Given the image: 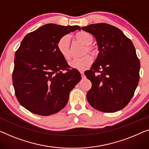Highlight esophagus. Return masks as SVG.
Instances as JSON below:
<instances>
[{"label": "esophagus", "instance_id": "esophagus-1", "mask_svg": "<svg viewBox=\"0 0 149 149\" xmlns=\"http://www.w3.org/2000/svg\"><path fill=\"white\" fill-rule=\"evenodd\" d=\"M80 74H81V78H82V79H84V78H85V75H84V73L83 72H80Z\"/></svg>", "mask_w": 149, "mask_h": 149}]
</instances>
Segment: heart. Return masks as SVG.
<instances>
[{"mask_svg":"<svg viewBox=\"0 0 149 149\" xmlns=\"http://www.w3.org/2000/svg\"><path fill=\"white\" fill-rule=\"evenodd\" d=\"M75 39L77 41L86 45L84 49L83 55L90 53L92 56H96L97 54V50L94 46L91 45L94 41V37L90 33L86 31H79L74 35ZM57 49L63 56L64 59L67 61H69L72 59V53L70 49V39L68 35H65L61 37L58 40L57 43ZM92 58L90 55H86L81 58L76 59L71 62L70 65L72 68L76 69L79 71H84L90 67L92 63Z\"/></svg>","mask_w":149,"mask_h":149,"instance_id":"obj_1","label":"heart"}]
</instances>
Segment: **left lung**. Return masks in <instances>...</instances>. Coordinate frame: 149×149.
I'll return each instance as SVG.
<instances>
[{
	"label": "left lung",
	"mask_w": 149,
	"mask_h": 149,
	"mask_svg": "<svg viewBox=\"0 0 149 149\" xmlns=\"http://www.w3.org/2000/svg\"><path fill=\"white\" fill-rule=\"evenodd\" d=\"M81 29L96 38L100 51L96 60L84 74L92 82L86 97L91 106L115 112L127 106L139 81L140 61L132 42L109 24L96 23Z\"/></svg>",
	"instance_id": "left-lung-1"
}]
</instances>
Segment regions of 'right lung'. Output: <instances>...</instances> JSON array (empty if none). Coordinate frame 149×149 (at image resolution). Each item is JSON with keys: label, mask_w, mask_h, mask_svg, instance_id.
Wrapping results in <instances>:
<instances>
[{"label": "right lung", "mask_w": 149, "mask_h": 149, "mask_svg": "<svg viewBox=\"0 0 149 149\" xmlns=\"http://www.w3.org/2000/svg\"><path fill=\"white\" fill-rule=\"evenodd\" d=\"M79 26L49 23L28 33L15 55L13 84L21 106L34 114L49 116L65 107L70 92L81 80L57 49L58 40Z\"/></svg>", "instance_id": "add662e5"}]
</instances>
